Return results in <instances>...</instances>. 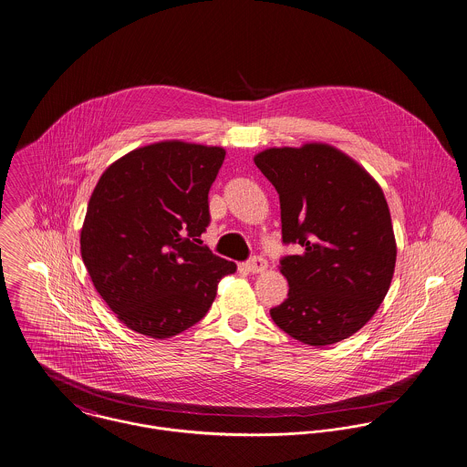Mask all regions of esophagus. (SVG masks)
<instances>
[{"instance_id": "34e87169", "label": "esophagus", "mask_w": 467, "mask_h": 467, "mask_svg": "<svg viewBox=\"0 0 467 467\" xmlns=\"http://www.w3.org/2000/svg\"><path fill=\"white\" fill-rule=\"evenodd\" d=\"M246 267H248L250 273H262V271H265V267H267V260H265L264 256H260V254H254V256L248 260Z\"/></svg>"}]
</instances>
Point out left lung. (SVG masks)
<instances>
[{
    "label": "left lung",
    "instance_id": "left-lung-1",
    "mask_svg": "<svg viewBox=\"0 0 467 467\" xmlns=\"http://www.w3.org/2000/svg\"><path fill=\"white\" fill-rule=\"evenodd\" d=\"M254 164L280 196L282 241L299 244L280 271L289 295L269 314L278 328L310 346L358 332L389 291L396 241L380 185L328 144L271 148Z\"/></svg>",
    "mask_w": 467,
    "mask_h": 467
}]
</instances>
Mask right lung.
I'll use <instances>...</instances> for the list:
<instances>
[{
  "label": "right lung",
  "instance_id": "add662e5",
  "mask_svg": "<svg viewBox=\"0 0 467 467\" xmlns=\"http://www.w3.org/2000/svg\"><path fill=\"white\" fill-rule=\"evenodd\" d=\"M226 151L155 142L116 161L88 200L80 252L90 280L130 330L166 339L196 325L235 262L202 246L209 191Z\"/></svg>",
  "mask_w": 467,
  "mask_h": 467
}]
</instances>
